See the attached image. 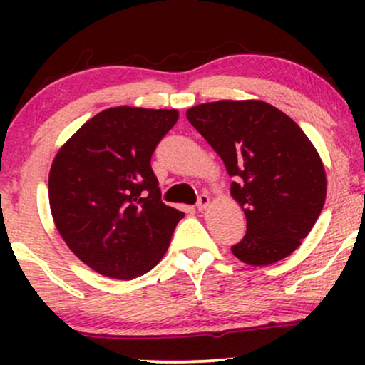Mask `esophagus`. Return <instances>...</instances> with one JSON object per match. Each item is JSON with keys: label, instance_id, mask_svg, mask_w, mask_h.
I'll return each instance as SVG.
<instances>
[{"label": "esophagus", "instance_id": "obj_1", "mask_svg": "<svg viewBox=\"0 0 365 365\" xmlns=\"http://www.w3.org/2000/svg\"><path fill=\"white\" fill-rule=\"evenodd\" d=\"M209 202H211V199H209L207 194H200L199 197H197V204L195 207L199 209V211H202V209H206L209 206Z\"/></svg>", "mask_w": 365, "mask_h": 365}]
</instances>
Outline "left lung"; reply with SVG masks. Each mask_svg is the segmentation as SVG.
I'll return each mask as SVG.
<instances>
[{
	"instance_id": "8db88e82",
	"label": "left lung",
	"mask_w": 365,
	"mask_h": 365,
	"mask_svg": "<svg viewBox=\"0 0 365 365\" xmlns=\"http://www.w3.org/2000/svg\"><path fill=\"white\" fill-rule=\"evenodd\" d=\"M187 118L235 178L232 195L244 209L247 232L232 252L252 266L288 257L326 200L324 166L302 128L262 101L199 104Z\"/></svg>"
}]
</instances>
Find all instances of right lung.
I'll list each match as a JSON object with an SVG mask.
<instances>
[{
    "instance_id": "obj_1",
    "label": "right lung",
    "mask_w": 365,
    "mask_h": 365,
    "mask_svg": "<svg viewBox=\"0 0 365 365\" xmlns=\"http://www.w3.org/2000/svg\"><path fill=\"white\" fill-rule=\"evenodd\" d=\"M177 120V110L110 108L54 158L48 183L54 225L96 273L137 278L168 249L183 212L161 200L150 158Z\"/></svg>"
}]
</instances>
